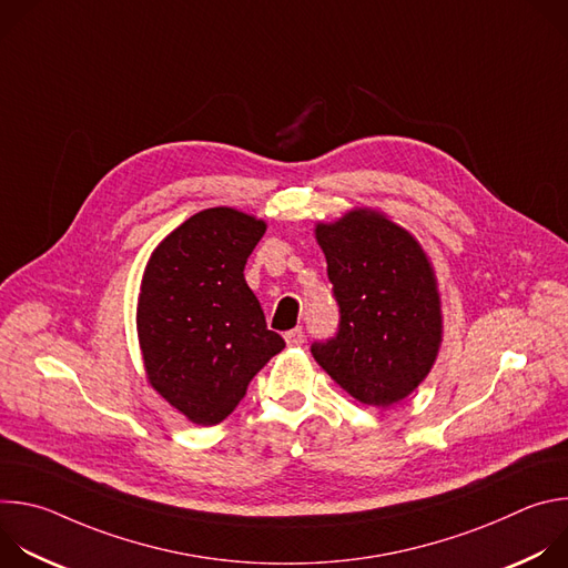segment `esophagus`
<instances>
[{"label":"esophagus","instance_id":"esophagus-1","mask_svg":"<svg viewBox=\"0 0 568 568\" xmlns=\"http://www.w3.org/2000/svg\"><path fill=\"white\" fill-rule=\"evenodd\" d=\"M285 342H287V346H301V344L305 342L303 328H294V331H287V333H285Z\"/></svg>","mask_w":568,"mask_h":568}]
</instances>
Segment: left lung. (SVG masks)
<instances>
[{
    "instance_id": "8db88e82",
    "label": "left lung",
    "mask_w": 568,
    "mask_h": 568,
    "mask_svg": "<svg viewBox=\"0 0 568 568\" xmlns=\"http://www.w3.org/2000/svg\"><path fill=\"white\" fill-rule=\"evenodd\" d=\"M326 254L339 331L314 342L312 355L346 393L371 407H390L429 375L443 314L436 272L420 242L371 209L316 224Z\"/></svg>"
}]
</instances>
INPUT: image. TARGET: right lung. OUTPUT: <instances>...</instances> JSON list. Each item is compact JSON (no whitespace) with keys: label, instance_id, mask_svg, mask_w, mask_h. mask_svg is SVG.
Here are the masks:
<instances>
[{"label":"right lung","instance_id":"1","mask_svg":"<svg viewBox=\"0 0 568 568\" xmlns=\"http://www.w3.org/2000/svg\"><path fill=\"white\" fill-rule=\"evenodd\" d=\"M267 224L229 206L195 213L152 252L136 333L152 388L191 423H222L285 348L267 331L245 265Z\"/></svg>","mask_w":568,"mask_h":568}]
</instances>
